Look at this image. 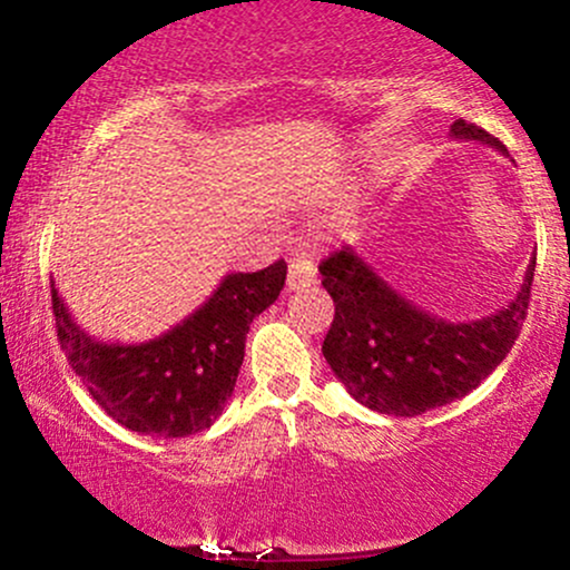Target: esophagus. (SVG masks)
Here are the masks:
<instances>
[{"label":"esophagus","mask_w":570,"mask_h":570,"mask_svg":"<svg viewBox=\"0 0 570 570\" xmlns=\"http://www.w3.org/2000/svg\"><path fill=\"white\" fill-rule=\"evenodd\" d=\"M316 284V265L307 257H297L289 263V276H286V289L297 292L305 289V286Z\"/></svg>","instance_id":"34e87169"}]
</instances>
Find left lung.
<instances>
[{"instance_id":"1","label":"left lung","mask_w":570,"mask_h":570,"mask_svg":"<svg viewBox=\"0 0 570 570\" xmlns=\"http://www.w3.org/2000/svg\"><path fill=\"white\" fill-rule=\"evenodd\" d=\"M455 139L507 147L476 128L455 120ZM535 257L517 297L480 322L453 324L421 311L364 263L356 248L330 254L318 273L335 299V322L324 337V358L337 381L364 407L383 415L412 417L442 407L474 391L512 351L528 303Z\"/></svg>"}]
</instances>
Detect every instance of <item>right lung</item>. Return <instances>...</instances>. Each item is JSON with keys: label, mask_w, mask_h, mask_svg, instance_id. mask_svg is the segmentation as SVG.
I'll use <instances>...</instances> for the list:
<instances>
[{"label": "right lung", "mask_w": 570, "mask_h": 570, "mask_svg": "<svg viewBox=\"0 0 570 570\" xmlns=\"http://www.w3.org/2000/svg\"><path fill=\"white\" fill-rule=\"evenodd\" d=\"M286 263L230 273L217 292L174 330L147 343H101L77 326L58 297V343L98 407L120 426L147 436L198 434L222 415L244 364L248 324L278 299Z\"/></svg>", "instance_id": "add662e5"}]
</instances>
